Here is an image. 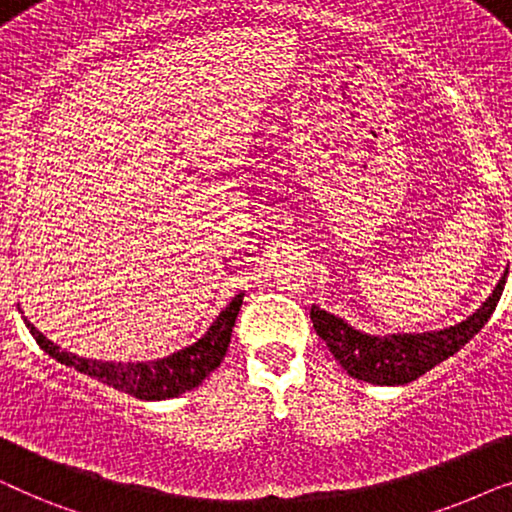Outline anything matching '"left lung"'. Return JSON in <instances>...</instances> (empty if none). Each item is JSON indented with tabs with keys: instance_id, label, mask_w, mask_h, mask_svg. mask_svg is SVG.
Segmentation results:
<instances>
[{
	"instance_id": "left-lung-1",
	"label": "left lung",
	"mask_w": 512,
	"mask_h": 512,
	"mask_svg": "<svg viewBox=\"0 0 512 512\" xmlns=\"http://www.w3.org/2000/svg\"><path fill=\"white\" fill-rule=\"evenodd\" d=\"M506 279L508 268L494 291L489 293V298L471 317L454 326L440 328V331L370 335L356 331L345 319L335 317L317 305H312L310 319L314 331L326 342V347L331 349L335 361L347 370V375L370 384H380V387H396V384H408L419 375L429 373L433 366L450 359L468 340H473L499 305Z\"/></svg>"
}]
</instances>
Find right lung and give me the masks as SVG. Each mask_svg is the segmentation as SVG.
<instances>
[{"mask_svg": "<svg viewBox=\"0 0 512 512\" xmlns=\"http://www.w3.org/2000/svg\"><path fill=\"white\" fill-rule=\"evenodd\" d=\"M244 293L230 300V305L223 310L219 317L212 321L207 333L202 335L198 342L188 345L179 352H174L165 359L153 361H137V363H121V361H100V359H86V356L72 354L67 349H60L55 342L46 338L44 333L37 331V326L30 324L27 317H23L27 331L37 340V345L44 352L55 359L62 366H69L79 373L95 377L97 382L109 384L123 394H130L142 401H165V398H174L186 394L202 384L205 377H209L212 370L221 366L223 356L228 352L230 335H233V326L237 314H240ZM20 310V307H18ZM23 314V310H20Z\"/></svg>", "mask_w": 512, "mask_h": 512, "instance_id": "add662e5", "label": "right lung"}]
</instances>
